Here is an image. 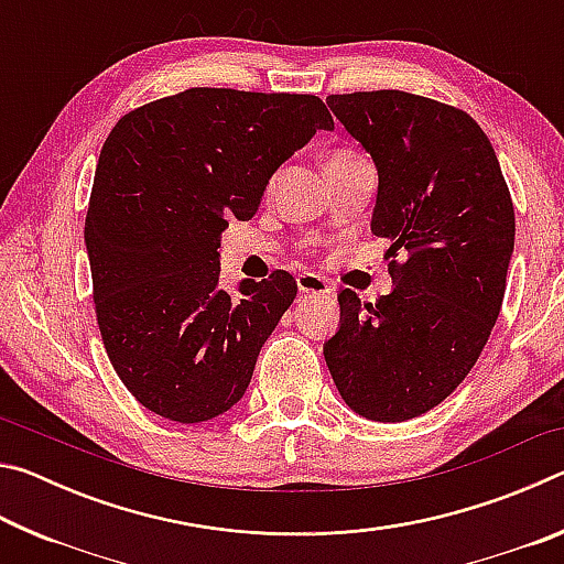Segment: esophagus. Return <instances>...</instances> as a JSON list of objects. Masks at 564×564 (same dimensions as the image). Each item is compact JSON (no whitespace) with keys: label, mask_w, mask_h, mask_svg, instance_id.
Masks as SVG:
<instances>
[{"label":"esophagus","mask_w":564,"mask_h":564,"mask_svg":"<svg viewBox=\"0 0 564 564\" xmlns=\"http://www.w3.org/2000/svg\"><path fill=\"white\" fill-rule=\"evenodd\" d=\"M295 283H299V291L303 295H308V293H313V295H328L333 291L330 283L323 279V275H316V273H301L299 279H295Z\"/></svg>","instance_id":"1"}]
</instances>
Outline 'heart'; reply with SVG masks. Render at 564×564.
I'll use <instances>...</instances> for the list:
<instances>
[{
  "label": "heart",
  "instance_id": "heart-1",
  "mask_svg": "<svg viewBox=\"0 0 564 564\" xmlns=\"http://www.w3.org/2000/svg\"><path fill=\"white\" fill-rule=\"evenodd\" d=\"M348 156H352V154H336L333 159H348Z\"/></svg>",
  "mask_w": 564,
  "mask_h": 564
}]
</instances>
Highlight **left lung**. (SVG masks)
I'll return each instance as SVG.
<instances>
[{"mask_svg":"<svg viewBox=\"0 0 564 564\" xmlns=\"http://www.w3.org/2000/svg\"><path fill=\"white\" fill-rule=\"evenodd\" d=\"M326 104L376 164L370 231L405 261L390 263L393 291L376 303L338 293L340 328L323 356L352 413L400 423L443 403L488 343L514 248L512 198L465 111L395 89Z\"/></svg>","mask_w":564,"mask_h":564,"instance_id":"obj_1","label":"left lung"}]
</instances>
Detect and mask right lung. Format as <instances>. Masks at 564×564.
I'll list each match as a JSON object with an SVG mask.
<instances>
[{"mask_svg": "<svg viewBox=\"0 0 564 564\" xmlns=\"http://www.w3.org/2000/svg\"><path fill=\"white\" fill-rule=\"evenodd\" d=\"M311 94L186 89L131 111L101 149L84 226L104 348L161 417L204 423L243 398L263 343L295 299L285 271L231 295L228 218L248 221L271 176L330 131Z\"/></svg>", "mask_w": 564, "mask_h": 564, "instance_id": "right-lung-1", "label": "right lung"}]
</instances>
